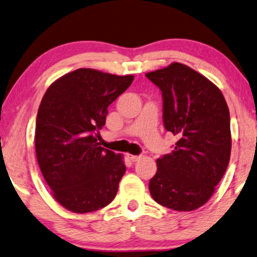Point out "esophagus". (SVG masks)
I'll return each instance as SVG.
<instances>
[{"mask_svg":"<svg viewBox=\"0 0 257 257\" xmlns=\"http://www.w3.org/2000/svg\"><path fill=\"white\" fill-rule=\"evenodd\" d=\"M128 158L131 159L133 162H135V161H138V160H140V159H141V155H129L128 154Z\"/></svg>","mask_w":257,"mask_h":257,"instance_id":"esophagus-1","label":"esophagus"}]
</instances>
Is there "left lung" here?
<instances>
[{
  "instance_id": "left-lung-1",
  "label": "left lung",
  "mask_w": 257,
  "mask_h": 257,
  "mask_svg": "<svg viewBox=\"0 0 257 257\" xmlns=\"http://www.w3.org/2000/svg\"><path fill=\"white\" fill-rule=\"evenodd\" d=\"M162 93V118L178 141L157 160L149 180L157 203L192 211L210 199L231 153L230 113L223 93L203 74L180 63L146 73Z\"/></svg>"
}]
</instances>
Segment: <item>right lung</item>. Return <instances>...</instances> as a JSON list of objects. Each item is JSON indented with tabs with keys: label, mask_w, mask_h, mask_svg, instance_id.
<instances>
[{
	"label": "right lung",
	"mask_w": 257,
	"mask_h": 257,
	"mask_svg": "<svg viewBox=\"0 0 257 257\" xmlns=\"http://www.w3.org/2000/svg\"><path fill=\"white\" fill-rule=\"evenodd\" d=\"M133 79L78 69L52 83L42 97L35 152L54 199L65 209L92 212L116 197L125 165L121 154L100 147L98 136L108 106Z\"/></svg>",
	"instance_id": "add662e5"
}]
</instances>
